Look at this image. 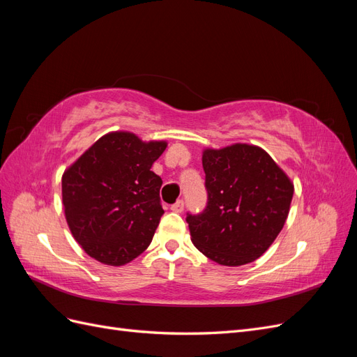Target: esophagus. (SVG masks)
Masks as SVG:
<instances>
[{"label": "esophagus", "instance_id": "esophagus-1", "mask_svg": "<svg viewBox=\"0 0 357 357\" xmlns=\"http://www.w3.org/2000/svg\"><path fill=\"white\" fill-rule=\"evenodd\" d=\"M183 208H185V202H183V199H178V201H176L174 204H171V211L181 213Z\"/></svg>", "mask_w": 357, "mask_h": 357}]
</instances>
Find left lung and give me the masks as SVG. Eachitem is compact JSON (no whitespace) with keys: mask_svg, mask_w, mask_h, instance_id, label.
<instances>
[{"mask_svg":"<svg viewBox=\"0 0 357 357\" xmlns=\"http://www.w3.org/2000/svg\"><path fill=\"white\" fill-rule=\"evenodd\" d=\"M202 167L207 205L186 215L192 243L219 265L256 261L283 229L294 185L256 146L205 150Z\"/></svg>","mask_w":357,"mask_h":357,"instance_id":"8db88e82","label":"left lung"}]
</instances>
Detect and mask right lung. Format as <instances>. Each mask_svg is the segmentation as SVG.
Returning a JSON list of instances; mask_svg holds the SVG:
<instances>
[{
  "label": "right lung",
  "instance_id": "1",
  "mask_svg": "<svg viewBox=\"0 0 357 357\" xmlns=\"http://www.w3.org/2000/svg\"><path fill=\"white\" fill-rule=\"evenodd\" d=\"M167 143L129 132L101 137L62 176L71 234L91 257L121 266L152 243L164 214L162 178L150 169Z\"/></svg>",
  "mask_w": 357,
  "mask_h": 357
}]
</instances>
